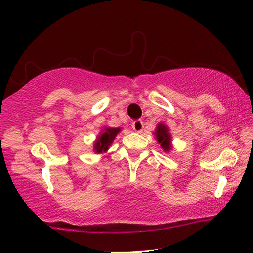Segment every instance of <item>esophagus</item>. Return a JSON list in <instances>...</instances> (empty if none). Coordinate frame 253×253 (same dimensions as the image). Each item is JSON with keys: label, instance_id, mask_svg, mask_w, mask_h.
<instances>
[{"label": "esophagus", "instance_id": "34e87169", "mask_svg": "<svg viewBox=\"0 0 253 253\" xmlns=\"http://www.w3.org/2000/svg\"><path fill=\"white\" fill-rule=\"evenodd\" d=\"M131 127L136 132H140L144 128V123H143V121H140V119H137V121H135L131 124Z\"/></svg>", "mask_w": 253, "mask_h": 253}]
</instances>
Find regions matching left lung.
<instances>
[{"label":"left lung","mask_w":253,"mask_h":253,"mask_svg":"<svg viewBox=\"0 0 253 253\" xmlns=\"http://www.w3.org/2000/svg\"><path fill=\"white\" fill-rule=\"evenodd\" d=\"M156 136V140L158 144H161L162 148L164 149V152H169L172 149V144H170V134L169 132V127L165 125V124L160 123L157 124L155 132H154Z\"/></svg>","instance_id":"1"}]
</instances>
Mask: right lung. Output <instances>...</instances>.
<instances>
[{"label":"right lung","mask_w":253,"mask_h":253,"mask_svg":"<svg viewBox=\"0 0 253 253\" xmlns=\"http://www.w3.org/2000/svg\"><path fill=\"white\" fill-rule=\"evenodd\" d=\"M119 131H121V128L105 127L104 129L100 131V135L97 137V139L95 142V146H93L95 152L96 153L106 152L107 149L109 148L111 143L114 142L115 137L117 136Z\"/></svg>","instance_id":"1"}]
</instances>
